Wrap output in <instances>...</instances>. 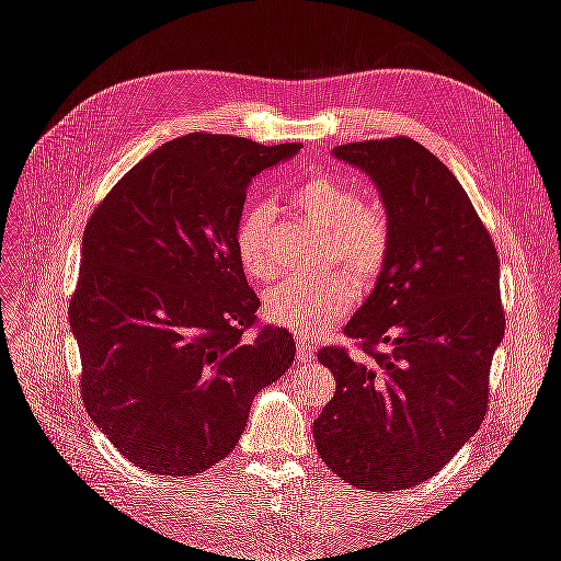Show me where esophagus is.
I'll use <instances>...</instances> for the list:
<instances>
[{
    "mask_svg": "<svg viewBox=\"0 0 561 561\" xmlns=\"http://www.w3.org/2000/svg\"><path fill=\"white\" fill-rule=\"evenodd\" d=\"M297 355L299 360H307V363L313 358V346L307 336H297Z\"/></svg>",
    "mask_w": 561,
    "mask_h": 561,
    "instance_id": "esophagus-1",
    "label": "esophagus"
}]
</instances>
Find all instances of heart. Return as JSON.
I'll return each instance as SVG.
<instances>
[{"label": "heart", "mask_w": 561, "mask_h": 561, "mask_svg": "<svg viewBox=\"0 0 561 561\" xmlns=\"http://www.w3.org/2000/svg\"><path fill=\"white\" fill-rule=\"evenodd\" d=\"M293 203L311 222L328 229L332 262L344 264L358 280H371L379 274L390 248V229L381 208L363 203L358 190L325 173L301 180L293 192ZM271 233L274 217L264 203L245 208L236 225V257L254 280H266L276 268ZM351 307L353 287L339 274L285 278L262 297L264 318L301 336L342 320Z\"/></svg>", "instance_id": "heart-1"}]
</instances>
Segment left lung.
<instances>
[{"instance_id":"1","label":"left lung","mask_w":561,"mask_h":561,"mask_svg":"<svg viewBox=\"0 0 561 561\" xmlns=\"http://www.w3.org/2000/svg\"><path fill=\"white\" fill-rule=\"evenodd\" d=\"M381 196L390 248L344 332L369 360L320 348L336 393L313 421L318 454L358 489L398 491L443 470L480 428L503 342L499 254L449 168L410 140L339 145Z\"/></svg>"}]
</instances>
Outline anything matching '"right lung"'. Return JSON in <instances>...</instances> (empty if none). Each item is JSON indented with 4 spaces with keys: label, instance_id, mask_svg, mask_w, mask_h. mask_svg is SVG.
Segmentation results:
<instances>
[{
    "label": "right lung",
    "instance_id": "right-lung-1",
    "mask_svg": "<svg viewBox=\"0 0 561 561\" xmlns=\"http://www.w3.org/2000/svg\"><path fill=\"white\" fill-rule=\"evenodd\" d=\"M301 145L192 133L147 154L91 215L70 301L81 398L130 463L196 474L236 447L254 396L295 360L262 328L233 233L252 178Z\"/></svg>",
    "mask_w": 561,
    "mask_h": 561
}]
</instances>
